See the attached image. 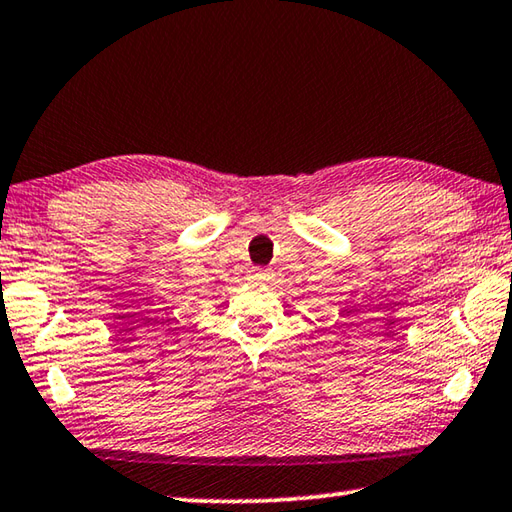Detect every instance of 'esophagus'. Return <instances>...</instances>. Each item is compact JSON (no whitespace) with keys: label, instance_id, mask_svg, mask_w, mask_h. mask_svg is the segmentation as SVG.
<instances>
[{"label":"esophagus","instance_id":"esophagus-1","mask_svg":"<svg viewBox=\"0 0 512 512\" xmlns=\"http://www.w3.org/2000/svg\"><path fill=\"white\" fill-rule=\"evenodd\" d=\"M253 273H255V277H262L264 275L262 268H253Z\"/></svg>","mask_w":512,"mask_h":512}]
</instances>
